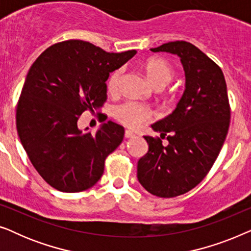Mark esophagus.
I'll return each instance as SVG.
<instances>
[{"label":"esophagus","mask_w":251,"mask_h":251,"mask_svg":"<svg viewBox=\"0 0 251 251\" xmlns=\"http://www.w3.org/2000/svg\"><path fill=\"white\" fill-rule=\"evenodd\" d=\"M125 137L126 138H133V137H135V133H133L132 131H130V130H126Z\"/></svg>","instance_id":"obj_1"}]
</instances>
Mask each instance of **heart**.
<instances>
[{
	"instance_id": "b5f03b06",
	"label": "heart",
	"mask_w": 251,
	"mask_h": 251,
	"mask_svg": "<svg viewBox=\"0 0 251 251\" xmlns=\"http://www.w3.org/2000/svg\"><path fill=\"white\" fill-rule=\"evenodd\" d=\"M144 70L151 82L156 88H162L167 83H169L175 75L173 66L166 59L159 57H152L147 59L144 64ZM121 76L122 68H118L112 72L107 80L108 91L115 92L118 90ZM113 115L122 125L129 126V128H136L143 122L153 119L155 116V112L151 106L143 104V102L126 100L115 106L113 109Z\"/></svg>"
}]
</instances>
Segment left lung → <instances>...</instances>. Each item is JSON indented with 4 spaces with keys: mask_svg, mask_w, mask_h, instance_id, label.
I'll list each match as a JSON object with an SVG mask.
<instances>
[{
    "mask_svg": "<svg viewBox=\"0 0 251 251\" xmlns=\"http://www.w3.org/2000/svg\"><path fill=\"white\" fill-rule=\"evenodd\" d=\"M151 50L180 57L186 89L176 109L152 125L161 137L144 136L149 152L138 161L137 176L151 194L175 198L210 171L227 135L231 107L221 67L193 44L175 41Z\"/></svg>",
    "mask_w": 251,
    "mask_h": 251,
    "instance_id": "left-lung-1",
    "label": "left lung"
}]
</instances>
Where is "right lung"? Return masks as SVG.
Returning <instances> with one entry per match:
<instances>
[{
  "label": "right lung",
  "mask_w": 251,
  "mask_h": 251,
  "mask_svg": "<svg viewBox=\"0 0 251 251\" xmlns=\"http://www.w3.org/2000/svg\"><path fill=\"white\" fill-rule=\"evenodd\" d=\"M135 54L136 50L111 53L90 42L67 40L44 50L30 66L17 102V131L50 186L75 193L100 179L106 157L122 143L125 128L109 121L96 133L83 132L77 120L104 106L109 73Z\"/></svg>",
  "instance_id": "1"
}]
</instances>
